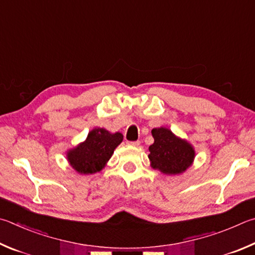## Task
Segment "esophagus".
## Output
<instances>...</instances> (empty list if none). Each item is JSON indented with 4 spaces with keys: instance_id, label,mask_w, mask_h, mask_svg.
I'll use <instances>...</instances> for the list:
<instances>
[{
    "instance_id": "1",
    "label": "esophagus",
    "mask_w": 255,
    "mask_h": 255,
    "mask_svg": "<svg viewBox=\"0 0 255 255\" xmlns=\"http://www.w3.org/2000/svg\"><path fill=\"white\" fill-rule=\"evenodd\" d=\"M128 145H130V146H139V145H140V141H139V140L128 141Z\"/></svg>"
}]
</instances>
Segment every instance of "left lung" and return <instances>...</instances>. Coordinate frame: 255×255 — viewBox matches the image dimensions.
<instances>
[{"mask_svg":"<svg viewBox=\"0 0 255 255\" xmlns=\"http://www.w3.org/2000/svg\"><path fill=\"white\" fill-rule=\"evenodd\" d=\"M154 143L149 146L151 167L165 174L183 173L192 164L195 156L193 147L187 141L179 139L167 128L151 130Z\"/></svg>","mask_w":255,"mask_h":255,"instance_id":"8db88e82","label":"left lung"}]
</instances>
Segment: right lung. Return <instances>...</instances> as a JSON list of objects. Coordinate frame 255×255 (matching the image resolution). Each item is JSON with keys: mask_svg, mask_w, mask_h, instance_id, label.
<instances>
[{"mask_svg": "<svg viewBox=\"0 0 255 255\" xmlns=\"http://www.w3.org/2000/svg\"><path fill=\"white\" fill-rule=\"evenodd\" d=\"M122 141L120 132L110 133L104 128H96L89 132L85 142L68 152V160L78 173H97L104 168Z\"/></svg>", "mask_w": 255, "mask_h": 255, "instance_id": "1", "label": "right lung"}]
</instances>
